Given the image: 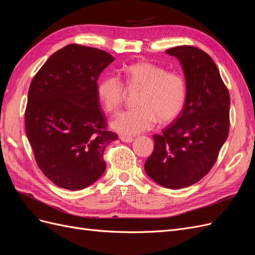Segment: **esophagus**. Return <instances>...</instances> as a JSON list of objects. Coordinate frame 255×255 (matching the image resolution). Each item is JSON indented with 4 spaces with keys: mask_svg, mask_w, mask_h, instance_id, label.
I'll return each instance as SVG.
<instances>
[{
    "mask_svg": "<svg viewBox=\"0 0 255 255\" xmlns=\"http://www.w3.org/2000/svg\"><path fill=\"white\" fill-rule=\"evenodd\" d=\"M120 140L123 142H132L133 141V138L132 137H128V136H120Z\"/></svg>",
    "mask_w": 255,
    "mask_h": 255,
    "instance_id": "34e87169",
    "label": "esophagus"
}]
</instances>
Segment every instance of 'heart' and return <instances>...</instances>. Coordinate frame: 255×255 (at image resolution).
<instances>
[{
	"label": "heart",
	"mask_w": 255,
	"mask_h": 255,
	"mask_svg": "<svg viewBox=\"0 0 255 255\" xmlns=\"http://www.w3.org/2000/svg\"><path fill=\"white\" fill-rule=\"evenodd\" d=\"M129 90L140 89L137 109L118 114L111 127L125 135H136L155 125L170 122L182 112L186 101L187 86L184 76L164 67L139 61L123 69ZM98 95L107 113H116L125 102L127 89L117 76H109L99 84Z\"/></svg>",
	"instance_id": "1"
}]
</instances>
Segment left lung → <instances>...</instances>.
Here are the masks:
<instances>
[{
	"instance_id": "1",
	"label": "left lung",
	"mask_w": 255,
	"mask_h": 255,
	"mask_svg": "<svg viewBox=\"0 0 255 255\" xmlns=\"http://www.w3.org/2000/svg\"><path fill=\"white\" fill-rule=\"evenodd\" d=\"M180 60L187 95L179 117L161 134L153 135L154 149L144 163L151 179L166 188L180 189L210 172L230 128V95L217 66L192 45L168 49Z\"/></svg>"
}]
</instances>
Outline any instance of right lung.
<instances>
[{"label": "right lung", "instance_id": "right-lung-1", "mask_svg": "<svg viewBox=\"0 0 255 255\" xmlns=\"http://www.w3.org/2000/svg\"><path fill=\"white\" fill-rule=\"evenodd\" d=\"M114 60L105 51L68 44L30 83L26 136L38 167L58 187L86 188L105 171L104 150L118 136L107 129L97 81Z\"/></svg>", "mask_w": 255, "mask_h": 255}]
</instances>
